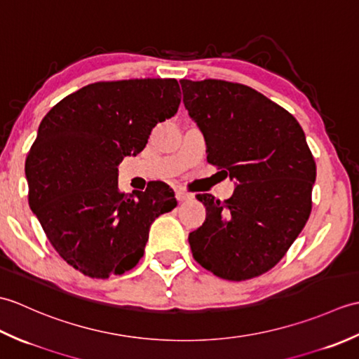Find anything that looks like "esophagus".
Masks as SVG:
<instances>
[{
  "label": "esophagus",
  "mask_w": 359,
  "mask_h": 359,
  "mask_svg": "<svg viewBox=\"0 0 359 359\" xmlns=\"http://www.w3.org/2000/svg\"><path fill=\"white\" fill-rule=\"evenodd\" d=\"M175 197H177V201L179 202H182V201H188V199H191V194L189 193H187L185 189H175Z\"/></svg>",
  "instance_id": "obj_1"
}]
</instances>
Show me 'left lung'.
I'll return each mask as SVG.
<instances>
[{
  "label": "left lung",
  "instance_id": "1",
  "mask_svg": "<svg viewBox=\"0 0 359 359\" xmlns=\"http://www.w3.org/2000/svg\"><path fill=\"white\" fill-rule=\"evenodd\" d=\"M184 103L207 143L208 163L236 180L224 202L197 194L207 208L189 233L193 257L226 280L271 270L311 211L316 163L297 120L257 90L224 80H180Z\"/></svg>",
  "mask_w": 359,
  "mask_h": 359
}]
</instances>
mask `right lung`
<instances>
[{"instance_id":"right-lung-1","label":"right lung","mask_w":359,"mask_h":359,"mask_svg":"<svg viewBox=\"0 0 359 359\" xmlns=\"http://www.w3.org/2000/svg\"><path fill=\"white\" fill-rule=\"evenodd\" d=\"M179 93L174 79L98 81L65 97L41 120L26 158L29 205L57 253L85 276L134 269L151 224L177 205L163 182L120 193L117 166L177 112Z\"/></svg>"}]
</instances>
